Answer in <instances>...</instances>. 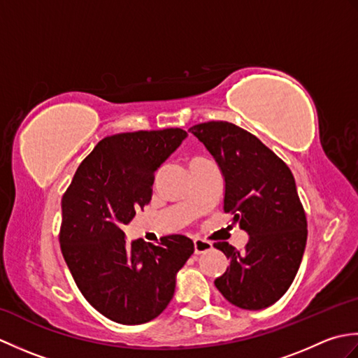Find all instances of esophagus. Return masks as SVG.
Returning a JSON list of instances; mask_svg holds the SVG:
<instances>
[{"mask_svg": "<svg viewBox=\"0 0 358 358\" xmlns=\"http://www.w3.org/2000/svg\"><path fill=\"white\" fill-rule=\"evenodd\" d=\"M212 249V243L206 241V240H201V238H195L194 240V250L195 254H204L208 252V250Z\"/></svg>", "mask_w": 358, "mask_h": 358, "instance_id": "1", "label": "esophagus"}]
</instances>
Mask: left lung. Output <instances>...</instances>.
I'll use <instances>...</instances> for the list:
<instances>
[{
  "label": "left lung",
  "mask_w": 358,
  "mask_h": 358,
  "mask_svg": "<svg viewBox=\"0 0 358 358\" xmlns=\"http://www.w3.org/2000/svg\"><path fill=\"white\" fill-rule=\"evenodd\" d=\"M189 131L223 173L224 212L249 234L243 250L215 243L229 266L214 283L235 306L268 308L292 285L306 248V214L294 175L255 135L227 121H208Z\"/></svg>",
  "instance_id": "left-lung-1"
}]
</instances>
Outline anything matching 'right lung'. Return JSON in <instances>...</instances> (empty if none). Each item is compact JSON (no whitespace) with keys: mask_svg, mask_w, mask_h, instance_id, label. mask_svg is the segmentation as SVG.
<instances>
[{"mask_svg":"<svg viewBox=\"0 0 358 358\" xmlns=\"http://www.w3.org/2000/svg\"><path fill=\"white\" fill-rule=\"evenodd\" d=\"M186 136L178 127L106 136L63 195L59 245L66 264L85 299L112 322L141 324L162 314L177 272L194 254L185 235L127 245L123 232L150 201L157 169Z\"/></svg>","mask_w":358,"mask_h":358,"instance_id":"add662e5","label":"right lung"}]
</instances>
